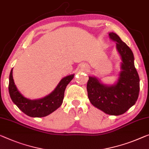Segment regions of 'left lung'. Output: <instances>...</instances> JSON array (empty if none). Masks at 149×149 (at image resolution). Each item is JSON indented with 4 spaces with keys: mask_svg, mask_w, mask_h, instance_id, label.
Listing matches in <instances>:
<instances>
[{
    "mask_svg": "<svg viewBox=\"0 0 149 149\" xmlns=\"http://www.w3.org/2000/svg\"><path fill=\"white\" fill-rule=\"evenodd\" d=\"M109 35L116 42L121 56L119 78L113 85H107L95 77H89L86 89L89 100L94 107L106 114L117 116L124 114L135 104L140 90V80L131 49L116 34L110 33Z\"/></svg>",
    "mask_w": 149,
    "mask_h": 149,
    "instance_id": "obj_1",
    "label": "left lung"
}]
</instances>
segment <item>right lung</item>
I'll return each instance as SVG.
<instances>
[{
	"label": "right lung",
	"mask_w": 149,
	"mask_h": 149,
	"mask_svg": "<svg viewBox=\"0 0 149 149\" xmlns=\"http://www.w3.org/2000/svg\"><path fill=\"white\" fill-rule=\"evenodd\" d=\"M73 78L74 74L64 77L49 95L40 99L31 100L25 98L18 91L13 80L12 68L9 75V94L14 103L26 115L31 117H44L53 113L61 106L65 88Z\"/></svg>",
	"instance_id": "1"
}]
</instances>
